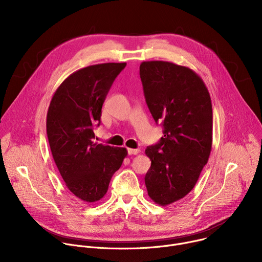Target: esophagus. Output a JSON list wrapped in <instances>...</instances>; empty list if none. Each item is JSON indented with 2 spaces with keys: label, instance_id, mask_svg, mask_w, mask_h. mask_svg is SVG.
<instances>
[{
  "label": "esophagus",
  "instance_id": "1",
  "mask_svg": "<svg viewBox=\"0 0 262 262\" xmlns=\"http://www.w3.org/2000/svg\"><path fill=\"white\" fill-rule=\"evenodd\" d=\"M127 152L129 156H136L139 154V149H133V148H128Z\"/></svg>",
  "mask_w": 262,
  "mask_h": 262
}]
</instances>
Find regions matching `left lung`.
<instances>
[{"mask_svg": "<svg viewBox=\"0 0 262 262\" xmlns=\"http://www.w3.org/2000/svg\"><path fill=\"white\" fill-rule=\"evenodd\" d=\"M140 78L148 108L164 127V137L145 150L151 161L145 184L148 196L165 206L188 195L207 164L211 99L202 79L189 67L146 61L140 65Z\"/></svg>", "mask_w": 262, "mask_h": 262, "instance_id": "obj_1", "label": "left lung"}]
</instances>
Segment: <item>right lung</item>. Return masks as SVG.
<instances>
[{
  "label": "right lung",
  "mask_w": 262,
  "mask_h": 262,
  "mask_svg": "<svg viewBox=\"0 0 262 262\" xmlns=\"http://www.w3.org/2000/svg\"><path fill=\"white\" fill-rule=\"evenodd\" d=\"M126 63L91 65L63 81L51 100L47 134L56 166L68 190L82 201L100 200L127 156L122 147L97 144L106 94Z\"/></svg>",
  "instance_id": "obj_1"
}]
</instances>
